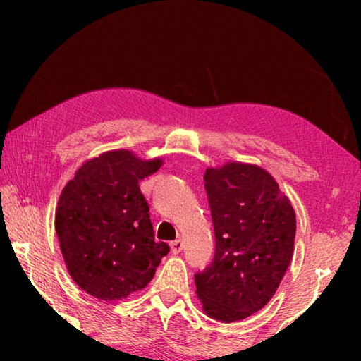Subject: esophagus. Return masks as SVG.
Returning a JSON list of instances; mask_svg holds the SVG:
<instances>
[{"instance_id":"esophagus-1","label":"esophagus","mask_w":361,"mask_h":361,"mask_svg":"<svg viewBox=\"0 0 361 361\" xmlns=\"http://www.w3.org/2000/svg\"><path fill=\"white\" fill-rule=\"evenodd\" d=\"M170 250H172L173 255H178L181 250H183V240L181 239H176L175 242L170 243Z\"/></svg>"}]
</instances>
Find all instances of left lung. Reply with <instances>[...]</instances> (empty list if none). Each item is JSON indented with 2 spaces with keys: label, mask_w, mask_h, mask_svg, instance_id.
Returning <instances> with one entry per match:
<instances>
[{
  "label": "left lung",
  "mask_w": 361,
  "mask_h": 361,
  "mask_svg": "<svg viewBox=\"0 0 361 361\" xmlns=\"http://www.w3.org/2000/svg\"><path fill=\"white\" fill-rule=\"evenodd\" d=\"M204 181L216 250L195 274V293L210 319L243 320L276 295L295 252L296 215L274 176L255 164L209 167Z\"/></svg>",
  "instance_id": "8db88e82"
}]
</instances>
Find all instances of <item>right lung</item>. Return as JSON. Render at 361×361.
Segmentation results:
<instances>
[{
  "label": "right lung",
  "instance_id": "obj_1",
  "mask_svg": "<svg viewBox=\"0 0 361 361\" xmlns=\"http://www.w3.org/2000/svg\"><path fill=\"white\" fill-rule=\"evenodd\" d=\"M162 159L143 161L129 149L89 159L66 183L56 209V232L65 266L79 288L102 301L143 290L169 253L156 242L149 207L138 181Z\"/></svg>",
  "mask_w": 361,
  "mask_h": 361
}]
</instances>
